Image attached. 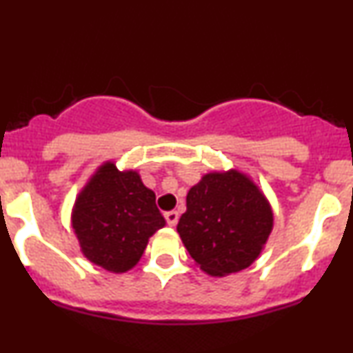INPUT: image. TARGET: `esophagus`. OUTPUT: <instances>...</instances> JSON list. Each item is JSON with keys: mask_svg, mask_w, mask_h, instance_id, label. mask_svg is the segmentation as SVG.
Masks as SVG:
<instances>
[{"mask_svg": "<svg viewBox=\"0 0 353 353\" xmlns=\"http://www.w3.org/2000/svg\"><path fill=\"white\" fill-rule=\"evenodd\" d=\"M164 217L165 221H168V224L174 228V225L177 224V221H179V212H177V210H169V212L164 214Z\"/></svg>", "mask_w": 353, "mask_h": 353, "instance_id": "1", "label": "esophagus"}]
</instances>
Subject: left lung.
<instances>
[{"label": "left lung", "mask_w": 353, "mask_h": 353, "mask_svg": "<svg viewBox=\"0 0 353 353\" xmlns=\"http://www.w3.org/2000/svg\"><path fill=\"white\" fill-rule=\"evenodd\" d=\"M185 205L177 232L194 262L212 277L247 269L274 228L265 194L237 169L204 174L190 188Z\"/></svg>", "instance_id": "8db88e82"}]
</instances>
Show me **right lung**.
Wrapping results in <instances>:
<instances>
[{"label": "right lung", "instance_id": "1", "mask_svg": "<svg viewBox=\"0 0 353 353\" xmlns=\"http://www.w3.org/2000/svg\"><path fill=\"white\" fill-rule=\"evenodd\" d=\"M71 225L89 262L123 274L139 262L149 237L165 221L139 172L119 171L114 161H106L76 197Z\"/></svg>", "mask_w": 353, "mask_h": 353}]
</instances>
